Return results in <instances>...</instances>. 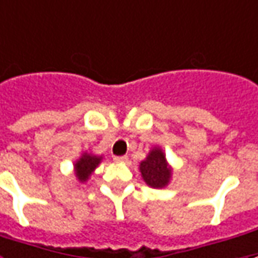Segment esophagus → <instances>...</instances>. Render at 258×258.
<instances>
[{
  "instance_id": "1",
  "label": "esophagus",
  "mask_w": 258,
  "mask_h": 258,
  "mask_svg": "<svg viewBox=\"0 0 258 258\" xmlns=\"http://www.w3.org/2000/svg\"><path fill=\"white\" fill-rule=\"evenodd\" d=\"M115 162H127L128 161V157L127 155H121V157H114Z\"/></svg>"
}]
</instances>
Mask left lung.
Returning a JSON list of instances; mask_svg holds the SVG:
<instances>
[{"label":"left lung","instance_id":"obj_1","mask_svg":"<svg viewBox=\"0 0 258 258\" xmlns=\"http://www.w3.org/2000/svg\"><path fill=\"white\" fill-rule=\"evenodd\" d=\"M140 172L148 186L159 189L165 188L169 183L172 176V168L168 165L164 151L155 147L140 164Z\"/></svg>","mask_w":258,"mask_h":258}]
</instances>
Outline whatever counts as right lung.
<instances>
[{"label":"right lung","mask_w":258,"mask_h":258,"mask_svg":"<svg viewBox=\"0 0 258 258\" xmlns=\"http://www.w3.org/2000/svg\"><path fill=\"white\" fill-rule=\"evenodd\" d=\"M103 157H97V155H93V154H87L85 152L80 158L75 162V173H76V178L80 182H86L89 179V176L92 175L93 171L99 166L101 162Z\"/></svg>","instance_id":"obj_1"}]
</instances>
